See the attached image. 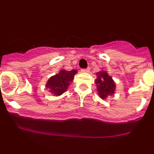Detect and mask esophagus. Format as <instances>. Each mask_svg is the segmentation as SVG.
<instances>
[{"label":"esophagus","mask_w":154,"mask_h":154,"mask_svg":"<svg viewBox=\"0 0 154 154\" xmlns=\"http://www.w3.org/2000/svg\"><path fill=\"white\" fill-rule=\"evenodd\" d=\"M90 69H90V67H88V68H87V69H82V72H85V73H88V72H90Z\"/></svg>","instance_id":"obj_1"}]
</instances>
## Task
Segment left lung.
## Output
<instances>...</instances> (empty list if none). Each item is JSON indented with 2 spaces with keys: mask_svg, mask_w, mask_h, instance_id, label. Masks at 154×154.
<instances>
[{
  "mask_svg": "<svg viewBox=\"0 0 154 154\" xmlns=\"http://www.w3.org/2000/svg\"><path fill=\"white\" fill-rule=\"evenodd\" d=\"M97 78L95 82L96 84L97 91L101 99L106 100L109 96L115 93L116 83L112 77L108 74L107 71L100 70L96 73Z\"/></svg>",
  "mask_w": 154,
  "mask_h": 154,
  "instance_id": "obj_1",
  "label": "left lung"
}]
</instances>
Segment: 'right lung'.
Listing matches in <instances>:
<instances>
[{
  "mask_svg": "<svg viewBox=\"0 0 154 154\" xmlns=\"http://www.w3.org/2000/svg\"><path fill=\"white\" fill-rule=\"evenodd\" d=\"M77 73L76 69L72 71L61 69L59 73L51 76L48 79L45 84V88L51 94L59 96L67 91Z\"/></svg>",
  "mask_w": 154,
  "mask_h": 154,
  "instance_id": "right-lung-1",
  "label": "right lung"
}]
</instances>
